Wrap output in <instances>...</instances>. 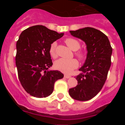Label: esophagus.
<instances>
[{
    "label": "esophagus",
    "instance_id": "34e87169",
    "mask_svg": "<svg viewBox=\"0 0 125 125\" xmlns=\"http://www.w3.org/2000/svg\"><path fill=\"white\" fill-rule=\"evenodd\" d=\"M70 77H71V76H69V75L64 74V78H66V79H68V78H69Z\"/></svg>",
    "mask_w": 125,
    "mask_h": 125
}]
</instances>
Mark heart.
<instances>
[{"mask_svg": "<svg viewBox=\"0 0 125 125\" xmlns=\"http://www.w3.org/2000/svg\"><path fill=\"white\" fill-rule=\"evenodd\" d=\"M65 42L68 47L73 51H77L80 47V43L75 39L68 38L66 39ZM56 44H57L56 42H54L51 44L50 48H49L50 54L53 57H55L56 56ZM77 56L81 59H84L86 57L84 53L81 52H78L77 54ZM78 65H79L78 61L76 59H66L61 58L54 62V68L55 69L62 73H64L65 74H70L73 71L74 69L78 68Z\"/></svg>", "mask_w": 125, "mask_h": 125, "instance_id": "heart-1", "label": "heart"}]
</instances>
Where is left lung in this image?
Segmentation results:
<instances>
[{"mask_svg":"<svg viewBox=\"0 0 125 125\" xmlns=\"http://www.w3.org/2000/svg\"><path fill=\"white\" fill-rule=\"evenodd\" d=\"M71 36L84 41L87 55L76 76L78 85L69 89L71 97L78 101H88L101 91L111 66L112 47L105 34L93 27L70 31Z\"/></svg>","mask_w":125,"mask_h":125,"instance_id":"obj_1","label":"left lung"}]
</instances>
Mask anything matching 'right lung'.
I'll use <instances>...</instances> for the list:
<instances>
[{
    "mask_svg": "<svg viewBox=\"0 0 125 125\" xmlns=\"http://www.w3.org/2000/svg\"><path fill=\"white\" fill-rule=\"evenodd\" d=\"M63 35L42 25L29 27L20 35L16 44L15 64L20 82L30 95L49 96L55 82L64 77L59 71L49 70L52 65L51 44Z\"/></svg>",
    "mask_w": 125,
    "mask_h": 125,
    "instance_id": "right-lung-1",
    "label": "right lung"
}]
</instances>
